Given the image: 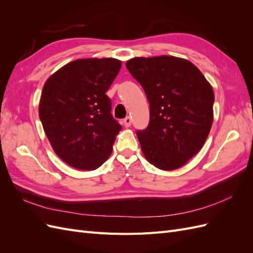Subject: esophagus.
I'll use <instances>...</instances> for the list:
<instances>
[{"instance_id": "obj_1", "label": "esophagus", "mask_w": 253, "mask_h": 253, "mask_svg": "<svg viewBox=\"0 0 253 253\" xmlns=\"http://www.w3.org/2000/svg\"><path fill=\"white\" fill-rule=\"evenodd\" d=\"M131 124H132V119H131V117H129V116H126V117L124 119V126H126V127H128L129 126H131Z\"/></svg>"}]
</instances>
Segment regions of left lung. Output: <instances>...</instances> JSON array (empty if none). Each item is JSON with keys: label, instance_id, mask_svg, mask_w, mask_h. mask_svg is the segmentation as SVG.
I'll use <instances>...</instances> for the list:
<instances>
[{"label": "left lung", "instance_id": "left-lung-1", "mask_svg": "<svg viewBox=\"0 0 253 253\" xmlns=\"http://www.w3.org/2000/svg\"><path fill=\"white\" fill-rule=\"evenodd\" d=\"M150 103V121L137 129L148 162L170 171L202 149L213 121L214 94L209 82L188 60L160 56L134 58L126 64Z\"/></svg>", "mask_w": 253, "mask_h": 253}]
</instances>
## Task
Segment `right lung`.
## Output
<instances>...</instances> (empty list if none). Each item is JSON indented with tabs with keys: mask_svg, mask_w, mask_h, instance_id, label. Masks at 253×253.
Listing matches in <instances>:
<instances>
[{
	"mask_svg": "<svg viewBox=\"0 0 253 253\" xmlns=\"http://www.w3.org/2000/svg\"><path fill=\"white\" fill-rule=\"evenodd\" d=\"M121 67L117 59H81L47 79L39 116L56 154L76 169L95 170L111 155L122 126L105 93Z\"/></svg>",
	"mask_w": 253,
	"mask_h": 253,
	"instance_id": "obj_1",
	"label": "right lung"
}]
</instances>
